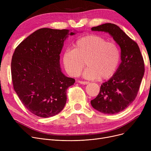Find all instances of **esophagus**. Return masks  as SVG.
<instances>
[{"label": "esophagus", "mask_w": 151, "mask_h": 151, "mask_svg": "<svg viewBox=\"0 0 151 151\" xmlns=\"http://www.w3.org/2000/svg\"><path fill=\"white\" fill-rule=\"evenodd\" d=\"M79 83H80V84H88L89 83V82H88V81H78Z\"/></svg>", "instance_id": "1"}]
</instances>
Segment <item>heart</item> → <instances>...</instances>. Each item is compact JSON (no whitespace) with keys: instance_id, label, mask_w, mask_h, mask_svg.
Segmentation results:
<instances>
[{"instance_id":"1","label":"heart","mask_w":151,"mask_h":151,"mask_svg":"<svg viewBox=\"0 0 151 151\" xmlns=\"http://www.w3.org/2000/svg\"><path fill=\"white\" fill-rule=\"evenodd\" d=\"M121 61V51L117 44L99 35H88L77 39L72 50L62 54L65 71L71 76H77L86 65L83 76L89 80H107L112 77Z\"/></svg>"}]
</instances>
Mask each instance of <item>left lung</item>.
Here are the masks:
<instances>
[{"mask_svg": "<svg viewBox=\"0 0 151 151\" xmlns=\"http://www.w3.org/2000/svg\"><path fill=\"white\" fill-rule=\"evenodd\" d=\"M109 33L121 50V63L116 72L103 83L98 96L91 101L92 107L108 114L119 113L137 97L145 73V63L138 44L114 24L105 23L91 28Z\"/></svg>", "mask_w": 151, "mask_h": 151, "instance_id": "obj_1", "label": "left lung"}]
</instances>
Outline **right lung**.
Segmentation results:
<instances>
[{
	"label": "right lung",
	"instance_id": "right-lung-1",
	"mask_svg": "<svg viewBox=\"0 0 151 151\" xmlns=\"http://www.w3.org/2000/svg\"><path fill=\"white\" fill-rule=\"evenodd\" d=\"M68 29H40L17 47L11 73L13 88L30 113L41 117L60 113L67 101V90L75 80L65 76L60 55Z\"/></svg>",
	"mask_w": 151,
	"mask_h": 151
}]
</instances>
